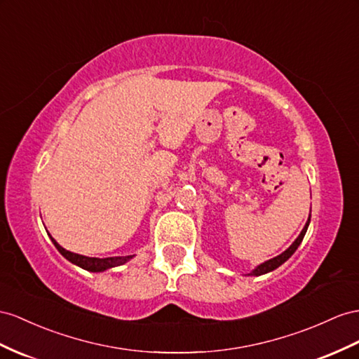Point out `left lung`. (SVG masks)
<instances>
[{
    "label": "left lung",
    "mask_w": 359,
    "mask_h": 359,
    "mask_svg": "<svg viewBox=\"0 0 359 359\" xmlns=\"http://www.w3.org/2000/svg\"><path fill=\"white\" fill-rule=\"evenodd\" d=\"M308 226H309V218H308V222H306V224H305V227H303V231L300 232V235L297 236V240L294 241L287 250H285L283 253H280L279 256H276V258H273V259H270V261H267V262H264V264H261V265H258V267H256L252 273H250V276H261V274H265V273H269V271H273V270H276L279 267V265H282L285 261H287L290 256L297 250V247L300 245V243H302V240H303V236H305V233H306V231H308Z\"/></svg>",
    "instance_id": "obj_1"
}]
</instances>
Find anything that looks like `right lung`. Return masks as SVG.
Returning <instances> with one entry per match:
<instances>
[{"label":"right lung","instance_id":"obj_1","mask_svg":"<svg viewBox=\"0 0 359 359\" xmlns=\"http://www.w3.org/2000/svg\"><path fill=\"white\" fill-rule=\"evenodd\" d=\"M51 241H53L54 245H56V249L63 256H65V258L69 262L76 264V265H79V267L85 269L88 271H95V273L97 271H104L107 269H112V267H118V265H123L128 259H132V256H123V258H118V256H114V258H103V259H100V258H88V256L65 250L62 245H59L56 243V240H54V238H51Z\"/></svg>","mask_w":359,"mask_h":359}]
</instances>
